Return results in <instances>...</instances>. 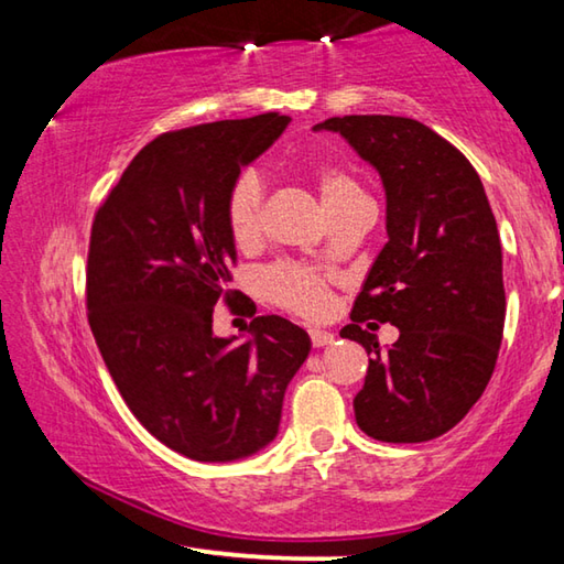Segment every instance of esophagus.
Instances as JSON below:
<instances>
[{
    "label": "esophagus",
    "instance_id": "obj_1",
    "mask_svg": "<svg viewBox=\"0 0 564 564\" xmlns=\"http://www.w3.org/2000/svg\"><path fill=\"white\" fill-rule=\"evenodd\" d=\"M308 336H311L313 348H326V346H330L333 340H336V336H333V333H328V330H311Z\"/></svg>",
    "mask_w": 564,
    "mask_h": 564
}]
</instances>
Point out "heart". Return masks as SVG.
Listing matches in <instances>:
<instances>
[{
    "label": "heart",
    "instance_id": "heart-1",
    "mask_svg": "<svg viewBox=\"0 0 564 564\" xmlns=\"http://www.w3.org/2000/svg\"><path fill=\"white\" fill-rule=\"evenodd\" d=\"M311 174L330 216L368 198L356 176H350L346 169L336 164H321ZM263 202L265 186L256 171H243L234 178L226 196V226L236 246L248 248L259 241ZM261 285L271 303L293 313V316L321 318L330 311V275L313 269V265L293 261L273 263L271 269L261 273Z\"/></svg>",
    "mask_w": 564,
    "mask_h": 564
}]
</instances>
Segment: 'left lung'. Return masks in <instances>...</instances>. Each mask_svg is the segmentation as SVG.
<instances>
[{"label": "left lung", "instance_id": "8db88e82", "mask_svg": "<svg viewBox=\"0 0 564 564\" xmlns=\"http://www.w3.org/2000/svg\"><path fill=\"white\" fill-rule=\"evenodd\" d=\"M316 129L338 131L373 164L388 198V243L340 330L370 356L356 423L383 443L433 441L480 400L500 352L502 248L482 181L415 119L352 113ZM368 319L399 326L388 351Z\"/></svg>", "mask_w": 564, "mask_h": 564}]
</instances>
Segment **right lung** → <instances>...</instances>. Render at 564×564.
<instances>
[{
  "mask_svg": "<svg viewBox=\"0 0 564 564\" xmlns=\"http://www.w3.org/2000/svg\"><path fill=\"white\" fill-rule=\"evenodd\" d=\"M289 121L269 111L161 133L94 214V340L139 423L191 460H236L269 445L285 388L308 358L305 330L281 316H256L243 343L212 330L218 301H251L228 289V188Z\"/></svg>",
  "mask_w": 564,
  "mask_h": 564,
  "instance_id": "1",
  "label": "right lung"
}]
</instances>
